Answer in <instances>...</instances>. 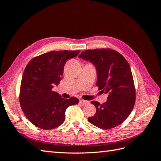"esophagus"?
<instances>
[{
	"label": "esophagus",
	"mask_w": 161,
	"mask_h": 161,
	"mask_svg": "<svg viewBox=\"0 0 161 161\" xmlns=\"http://www.w3.org/2000/svg\"><path fill=\"white\" fill-rule=\"evenodd\" d=\"M79 103L82 104V105H86L89 103V101H85V100H83V99H80L79 100Z\"/></svg>",
	"instance_id": "esophagus-1"
}]
</instances>
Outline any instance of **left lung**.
Segmentation results:
<instances>
[{
  "mask_svg": "<svg viewBox=\"0 0 161 161\" xmlns=\"http://www.w3.org/2000/svg\"><path fill=\"white\" fill-rule=\"evenodd\" d=\"M79 58L89 61L95 67L97 86L108 93L103 104L93 101L96 108L94 116L88 118L91 124L108 130L121 124L132 110L136 100L134 82L130 66L124 57L111 49L87 50Z\"/></svg>",
  "mask_w": 161,
  "mask_h": 161,
  "instance_id": "obj_1",
  "label": "left lung"
}]
</instances>
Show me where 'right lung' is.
Returning <instances> with one entry per match:
<instances>
[{
  "mask_svg": "<svg viewBox=\"0 0 161 161\" xmlns=\"http://www.w3.org/2000/svg\"><path fill=\"white\" fill-rule=\"evenodd\" d=\"M77 51H52L33 58L25 67L22 76L19 102L27 119L37 127L50 130L65 120L69 106L76 105V97L62 98L52 91L60 83L66 62L78 56Z\"/></svg>",
  "mask_w": 161,
  "mask_h": 161,
  "instance_id": "add662e5",
  "label": "right lung"
}]
</instances>
